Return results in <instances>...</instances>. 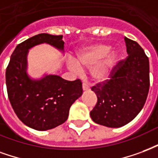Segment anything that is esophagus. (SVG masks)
<instances>
[{
  "mask_svg": "<svg viewBox=\"0 0 158 158\" xmlns=\"http://www.w3.org/2000/svg\"><path fill=\"white\" fill-rule=\"evenodd\" d=\"M90 89L89 87H88V85L86 83H82V90L83 91H88Z\"/></svg>",
  "mask_w": 158,
  "mask_h": 158,
  "instance_id": "34e87169",
  "label": "esophagus"
}]
</instances>
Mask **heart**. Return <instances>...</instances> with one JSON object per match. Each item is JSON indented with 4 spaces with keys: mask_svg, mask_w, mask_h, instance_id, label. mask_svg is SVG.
I'll return each mask as SVG.
<instances>
[{
    "mask_svg": "<svg viewBox=\"0 0 158 158\" xmlns=\"http://www.w3.org/2000/svg\"><path fill=\"white\" fill-rule=\"evenodd\" d=\"M109 44L98 43L86 46L76 54V60L68 59V66L74 71H80L81 67L91 68V77L97 82H102L109 78L113 68L119 58L117 51L109 52Z\"/></svg>",
    "mask_w": 158,
    "mask_h": 158,
    "instance_id": "1",
    "label": "heart"
}]
</instances>
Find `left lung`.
<instances>
[{
  "label": "left lung",
  "instance_id": "obj_1",
  "mask_svg": "<svg viewBox=\"0 0 158 158\" xmlns=\"http://www.w3.org/2000/svg\"><path fill=\"white\" fill-rule=\"evenodd\" d=\"M125 42L126 60L114 68L110 80L92 87L98 103L90 112L91 118L107 127H122L133 120L143 108L149 92L148 57L135 41L125 37Z\"/></svg>",
  "mask_w": 158,
  "mask_h": 158
}]
</instances>
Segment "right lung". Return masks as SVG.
I'll list each match as a JSON object with an SVG mask.
<instances>
[{"mask_svg": "<svg viewBox=\"0 0 158 158\" xmlns=\"http://www.w3.org/2000/svg\"><path fill=\"white\" fill-rule=\"evenodd\" d=\"M62 35L40 33L19 44L6 71L11 107L21 121L36 131H48L66 121L72 103L82 94L79 79L66 81L55 74L34 79L27 74V55L36 45L47 44L64 53Z\"/></svg>", "mask_w": 158, "mask_h": 158, "instance_id": "right-lung-1", "label": "right lung"}]
</instances>
